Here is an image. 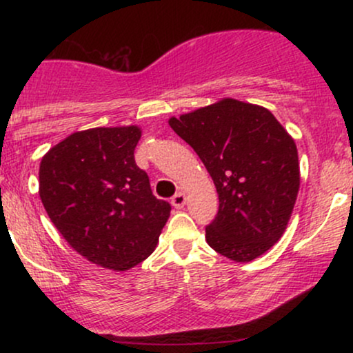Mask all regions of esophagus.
I'll return each instance as SVG.
<instances>
[{"mask_svg":"<svg viewBox=\"0 0 353 353\" xmlns=\"http://www.w3.org/2000/svg\"><path fill=\"white\" fill-rule=\"evenodd\" d=\"M171 204H172L174 208H176V209L184 208V204H185V196H184V194H182V192H177L176 196H172Z\"/></svg>","mask_w":353,"mask_h":353,"instance_id":"1","label":"esophagus"}]
</instances>
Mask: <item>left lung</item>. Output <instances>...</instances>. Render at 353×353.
I'll return each instance as SVG.
<instances>
[{
    "instance_id": "left-lung-1",
    "label": "left lung",
    "mask_w": 353,
    "mask_h": 353,
    "mask_svg": "<svg viewBox=\"0 0 353 353\" xmlns=\"http://www.w3.org/2000/svg\"><path fill=\"white\" fill-rule=\"evenodd\" d=\"M169 125L204 163L219 194L205 241L236 262H250L281 239L301 174L294 139L269 109L222 99L171 117Z\"/></svg>"
}]
</instances>
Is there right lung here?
<instances>
[{"mask_svg":"<svg viewBox=\"0 0 353 353\" xmlns=\"http://www.w3.org/2000/svg\"><path fill=\"white\" fill-rule=\"evenodd\" d=\"M141 129L94 128L68 136L39 165V197L51 222L92 264L128 270L152 254L171 212L137 168Z\"/></svg>","mask_w":353,"mask_h":353,"instance_id":"add662e5","label":"right lung"}]
</instances>
